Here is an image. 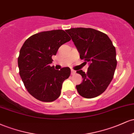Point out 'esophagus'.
Listing matches in <instances>:
<instances>
[{"mask_svg": "<svg viewBox=\"0 0 134 134\" xmlns=\"http://www.w3.org/2000/svg\"><path fill=\"white\" fill-rule=\"evenodd\" d=\"M75 74H76V72H75L74 70H71V74H72V75H74Z\"/></svg>", "mask_w": 134, "mask_h": 134, "instance_id": "34e87169", "label": "esophagus"}]
</instances>
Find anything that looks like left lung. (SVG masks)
<instances>
[{
    "mask_svg": "<svg viewBox=\"0 0 134 134\" xmlns=\"http://www.w3.org/2000/svg\"><path fill=\"white\" fill-rule=\"evenodd\" d=\"M70 35L80 55V58L88 63L87 72L77 73L82 82L76 86L81 96L93 98L107 90L114 76L117 62L116 50L106 34L93 28L77 27L65 30Z\"/></svg>",
    "mask_w": 134,
    "mask_h": 134,
    "instance_id": "left-lung-1",
    "label": "left lung"
}]
</instances>
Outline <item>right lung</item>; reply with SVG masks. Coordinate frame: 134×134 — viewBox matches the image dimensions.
<instances>
[{
  "instance_id": "obj_1",
  "label": "right lung",
  "mask_w": 134,
  "mask_h": 134,
  "mask_svg": "<svg viewBox=\"0 0 134 134\" xmlns=\"http://www.w3.org/2000/svg\"><path fill=\"white\" fill-rule=\"evenodd\" d=\"M70 40L64 30L47 31L32 35L21 47L18 60L19 75L28 93L36 99L52 102L60 95L70 69L55 70L50 64L59 47Z\"/></svg>"
}]
</instances>
